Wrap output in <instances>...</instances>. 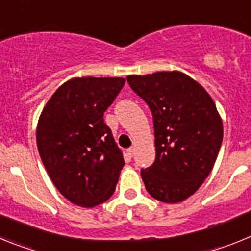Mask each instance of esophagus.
<instances>
[{"mask_svg": "<svg viewBox=\"0 0 251 251\" xmlns=\"http://www.w3.org/2000/svg\"><path fill=\"white\" fill-rule=\"evenodd\" d=\"M127 153H128V156H129V157H133V154H134V148H133V147L128 148V150H127Z\"/></svg>", "mask_w": 251, "mask_h": 251, "instance_id": "34e87169", "label": "esophagus"}]
</instances>
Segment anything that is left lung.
<instances>
[{"label": "left lung", "instance_id": "left-lung-1", "mask_svg": "<svg viewBox=\"0 0 251 251\" xmlns=\"http://www.w3.org/2000/svg\"><path fill=\"white\" fill-rule=\"evenodd\" d=\"M127 81L153 117L156 159L141 170L146 190L162 202H181L202 185L220 151L224 130L216 105L183 73L129 75Z\"/></svg>", "mask_w": 251, "mask_h": 251}]
</instances>
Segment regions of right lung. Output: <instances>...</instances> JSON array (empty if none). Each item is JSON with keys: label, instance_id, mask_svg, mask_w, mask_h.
Returning a JSON list of instances; mask_svg holds the SVG:
<instances>
[{"label": "right lung", "instance_id": "1", "mask_svg": "<svg viewBox=\"0 0 251 251\" xmlns=\"http://www.w3.org/2000/svg\"><path fill=\"white\" fill-rule=\"evenodd\" d=\"M124 83L123 77H75L40 115L41 161L60 194L77 206L100 205L115 191L124 159L103 115Z\"/></svg>", "mask_w": 251, "mask_h": 251}]
</instances>
